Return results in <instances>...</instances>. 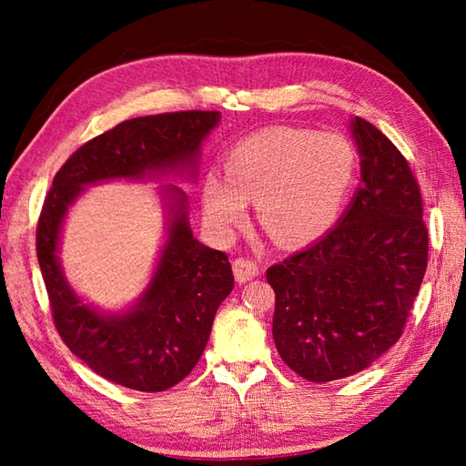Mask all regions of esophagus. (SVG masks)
<instances>
[{"instance_id":"34e87169","label":"esophagus","mask_w":466,"mask_h":466,"mask_svg":"<svg viewBox=\"0 0 466 466\" xmlns=\"http://www.w3.org/2000/svg\"><path fill=\"white\" fill-rule=\"evenodd\" d=\"M234 276L240 284L250 282L258 276V264L250 258H236L234 260Z\"/></svg>"}]
</instances>
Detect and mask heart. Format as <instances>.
Wrapping results in <instances>:
<instances>
[{
  "label": "heart",
  "instance_id": "obj_1",
  "mask_svg": "<svg viewBox=\"0 0 466 466\" xmlns=\"http://www.w3.org/2000/svg\"><path fill=\"white\" fill-rule=\"evenodd\" d=\"M356 174L342 134L266 127L230 147L224 176L206 172L202 210L218 236H230L256 202L258 222L282 246H304L330 230Z\"/></svg>",
  "mask_w": 466,
  "mask_h": 466
}]
</instances>
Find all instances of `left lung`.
I'll list each match as a JSON object with an SVG mask.
<instances>
[{"label": "left lung", "instance_id": "obj_1", "mask_svg": "<svg viewBox=\"0 0 466 466\" xmlns=\"http://www.w3.org/2000/svg\"><path fill=\"white\" fill-rule=\"evenodd\" d=\"M360 187L332 230L266 270L274 344L310 382L364 370L400 339L427 272L429 232L409 162L356 116Z\"/></svg>", "mask_w": 466, "mask_h": 466}]
</instances>
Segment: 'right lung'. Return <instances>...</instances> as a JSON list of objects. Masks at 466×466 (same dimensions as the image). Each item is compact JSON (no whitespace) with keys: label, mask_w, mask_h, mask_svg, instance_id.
Returning <instances> with one entry per match:
<instances>
[{"label":"right lung","mask_w":466,"mask_h":466,"mask_svg":"<svg viewBox=\"0 0 466 466\" xmlns=\"http://www.w3.org/2000/svg\"><path fill=\"white\" fill-rule=\"evenodd\" d=\"M220 112H174L126 120L94 137L59 167L37 222V262L56 329L77 359L126 389L160 392L192 372L218 306L234 289L228 256L198 242L180 186L157 187L166 240L150 282L126 310L87 304L67 282L59 242L67 212L87 186L110 180H196L202 144Z\"/></svg>","instance_id":"1"}]
</instances>
